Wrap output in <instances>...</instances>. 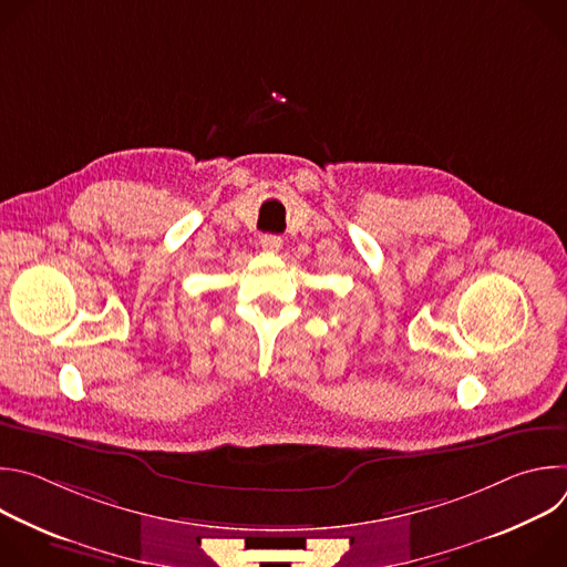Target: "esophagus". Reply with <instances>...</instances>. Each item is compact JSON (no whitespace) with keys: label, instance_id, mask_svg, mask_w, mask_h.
Returning a JSON list of instances; mask_svg holds the SVG:
<instances>
[{"label":"esophagus","instance_id":"esophagus-1","mask_svg":"<svg viewBox=\"0 0 567 567\" xmlns=\"http://www.w3.org/2000/svg\"><path fill=\"white\" fill-rule=\"evenodd\" d=\"M260 245H262L265 251L276 254V251H280V247H282V237H280V235H262V237H260Z\"/></svg>","mask_w":567,"mask_h":567}]
</instances>
